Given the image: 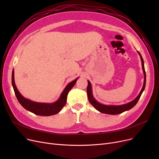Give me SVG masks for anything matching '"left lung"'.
Masks as SVG:
<instances>
[{"instance_id": "obj_1", "label": "left lung", "mask_w": 159, "mask_h": 159, "mask_svg": "<svg viewBox=\"0 0 159 159\" xmlns=\"http://www.w3.org/2000/svg\"><path fill=\"white\" fill-rule=\"evenodd\" d=\"M137 52L139 53V56H140V57H141V63H142V68H143L144 75H144V78H145V79H144V84H143V86L141 92L139 93V94L137 97L135 99H134L133 101H132V102H129L128 103H126V104H124V105H103V104L100 103L94 99L93 94H92V91H91V84L89 81H88V87H87V93H88V99H89V102L96 109L98 110L99 111H100L101 113L109 114V115L119 114V113H121L124 111H128L129 109H131L138 102L139 98H141V95L143 93V91H144V89H145V88L146 72H145V67H144V61L143 60V57H142L140 53H139L138 51H137Z\"/></svg>"}]
</instances>
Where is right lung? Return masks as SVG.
<instances>
[{
	"mask_svg": "<svg viewBox=\"0 0 159 159\" xmlns=\"http://www.w3.org/2000/svg\"><path fill=\"white\" fill-rule=\"evenodd\" d=\"M14 72L13 70L12 73V85L18 102L26 110L37 115H40V116H50V115H53L59 113L66 103L67 96H68V92L74 87L76 83V81L78 79L76 78L75 80L72 81L71 82L67 85L64 91H62L60 98L56 102L52 103H37L24 98L20 93L15 85V82H14Z\"/></svg>",
	"mask_w": 159,
	"mask_h": 159,
	"instance_id": "add662e5",
	"label": "right lung"
}]
</instances>
